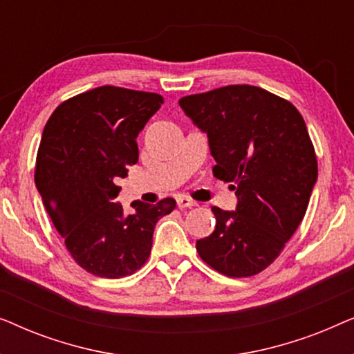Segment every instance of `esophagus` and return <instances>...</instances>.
Segmentation results:
<instances>
[{
    "mask_svg": "<svg viewBox=\"0 0 354 354\" xmlns=\"http://www.w3.org/2000/svg\"><path fill=\"white\" fill-rule=\"evenodd\" d=\"M195 205H196V203L190 200L188 196H178L177 198V206L180 207V209H185V207H193Z\"/></svg>",
    "mask_w": 354,
    "mask_h": 354,
    "instance_id": "1",
    "label": "esophagus"
}]
</instances>
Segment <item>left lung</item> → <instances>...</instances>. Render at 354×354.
<instances>
[{"instance_id":"8db88e82","label":"left lung","mask_w":354,"mask_h":354,"mask_svg":"<svg viewBox=\"0 0 354 354\" xmlns=\"http://www.w3.org/2000/svg\"><path fill=\"white\" fill-rule=\"evenodd\" d=\"M178 104L207 135L214 177L230 182L239 198L235 211L212 207L216 229L196 241L198 254L227 277L259 274L298 229L317 180L303 115L253 85L183 96Z\"/></svg>"}]
</instances>
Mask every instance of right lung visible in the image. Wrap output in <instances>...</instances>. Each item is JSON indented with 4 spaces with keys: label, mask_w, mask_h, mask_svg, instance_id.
Wrapping results in <instances>:
<instances>
[{
    "label": "right lung",
    "mask_w": 354,
    "mask_h": 354,
    "mask_svg": "<svg viewBox=\"0 0 354 354\" xmlns=\"http://www.w3.org/2000/svg\"><path fill=\"white\" fill-rule=\"evenodd\" d=\"M162 96L120 86H98L64 101L43 130L35 185L72 258L106 279L133 274L151 253L153 232L176 207L135 201L125 216L119 178L138 161L137 137L161 108Z\"/></svg>",
    "instance_id": "add662e5"
}]
</instances>
